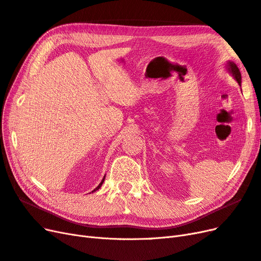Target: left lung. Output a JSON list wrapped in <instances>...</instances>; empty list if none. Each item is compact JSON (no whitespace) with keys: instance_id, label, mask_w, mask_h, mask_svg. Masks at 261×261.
I'll return each instance as SVG.
<instances>
[{"instance_id":"8db88e82","label":"left lung","mask_w":261,"mask_h":261,"mask_svg":"<svg viewBox=\"0 0 261 261\" xmlns=\"http://www.w3.org/2000/svg\"><path fill=\"white\" fill-rule=\"evenodd\" d=\"M225 68L228 69V71L233 75V78L238 81V83H239L240 87H241V83H242V75H241L240 69L238 68L237 64H235L234 62L228 61V63H226Z\"/></svg>"}]
</instances>
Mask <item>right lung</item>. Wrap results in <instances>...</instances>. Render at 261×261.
Returning <instances> with one entry per match:
<instances>
[{
    "label": "right lung",
    "mask_w": 261,
    "mask_h": 261,
    "mask_svg": "<svg viewBox=\"0 0 261 261\" xmlns=\"http://www.w3.org/2000/svg\"><path fill=\"white\" fill-rule=\"evenodd\" d=\"M104 180H105V176H104V178H103V180H102V182H100L99 184H98V186H97V188H95L93 191H92V193H93V192H95V191H97L100 187H102V184H103V182H104Z\"/></svg>",
    "instance_id": "1"
}]
</instances>
